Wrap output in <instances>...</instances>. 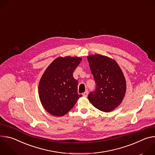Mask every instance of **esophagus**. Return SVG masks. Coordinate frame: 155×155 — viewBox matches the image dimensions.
<instances>
[{"label":"esophagus","instance_id":"34e87169","mask_svg":"<svg viewBox=\"0 0 155 155\" xmlns=\"http://www.w3.org/2000/svg\"><path fill=\"white\" fill-rule=\"evenodd\" d=\"M87 94H88V93H87V91H85L84 93H83V96L84 97H87Z\"/></svg>","mask_w":155,"mask_h":155}]
</instances>
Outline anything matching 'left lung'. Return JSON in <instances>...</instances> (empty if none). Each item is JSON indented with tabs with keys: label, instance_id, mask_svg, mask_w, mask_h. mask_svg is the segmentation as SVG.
<instances>
[{
	"label": "left lung",
	"instance_id": "8db88e82",
	"mask_svg": "<svg viewBox=\"0 0 155 155\" xmlns=\"http://www.w3.org/2000/svg\"><path fill=\"white\" fill-rule=\"evenodd\" d=\"M96 83V90L88 94L89 101L101 111L110 112L122 102L126 91L124 74L115 60L95 54L87 56Z\"/></svg>",
	"mask_w": 155,
	"mask_h": 155
}]
</instances>
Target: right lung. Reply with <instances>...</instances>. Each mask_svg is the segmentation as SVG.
<instances>
[{"label":"right lung","instance_id":"obj_1","mask_svg":"<svg viewBox=\"0 0 155 155\" xmlns=\"http://www.w3.org/2000/svg\"><path fill=\"white\" fill-rule=\"evenodd\" d=\"M81 60L77 56L58 57L43 74L38 84V96L43 107L50 114L65 115L82 96L78 94V81L73 77Z\"/></svg>","mask_w":155,"mask_h":155}]
</instances>
